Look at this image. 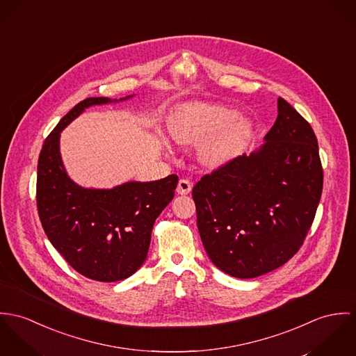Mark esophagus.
<instances>
[{"label": "esophagus", "mask_w": 356, "mask_h": 356, "mask_svg": "<svg viewBox=\"0 0 356 356\" xmlns=\"http://www.w3.org/2000/svg\"><path fill=\"white\" fill-rule=\"evenodd\" d=\"M191 190H193V183L190 181V180H187V179H180L179 180V183H177V194H180V195H187V194H190L191 193Z\"/></svg>", "instance_id": "obj_1"}]
</instances>
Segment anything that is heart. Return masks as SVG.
Listing matches in <instances>:
<instances>
[{"instance_id":"b5f03b06","label":"heart","mask_w":356,"mask_h":356,"mask_svg":"<svg viewBox=\"0 0 356 356\" xmlns=\"http://www.w3.org/2000/svg\"><path fill=\"white\" fill-rule=\"evenodd\" d=\"M168 131L183 146L202 141L197 159L209 168H218L236 157L251 136L252 122L221 104L187 102L170 113Z\"/></svg>"}]
</instances>
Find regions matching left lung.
<instances>
[{
    "label": "left lung",
    "instance_id": "1",
    "mask_svg": "<svg viewBox=\"0 0 356 356\" xmlns=\"http://www.w3.org/2000/svg\"><path fill=\"white\" fill-rule=\"evenodd\" d=\"M277 112L264 145L203 176L193 190L210 261L237 278L262 276L288 262L303 244L322 194L312 125L282 98Z\"/></svg>",
    "mask_w": 356,
    "mask_h": 356
}]
</instances>
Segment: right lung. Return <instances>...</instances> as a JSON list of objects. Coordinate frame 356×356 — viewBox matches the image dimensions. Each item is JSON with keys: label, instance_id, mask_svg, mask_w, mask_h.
<instances>
[{"label": "right lung", "instance_id": "obj_1", "mask_svg": "<svg viewBox=\"0 0 356 356\" xmlns=\"http://www.w3.org/2000/svg\"><path fill=\"white\" fill-rule=\"evenodd\" d=\"M129 98L92 97L75 105L46 138L38 159L37 204L46 236L76 272L102 282L132 276L143 265L156 218L175 197L179 177L84 188L65 170L60 136L87 108Z\"/></svg>", "mask_w": 356, "mask_h": 356}]
</instances>
